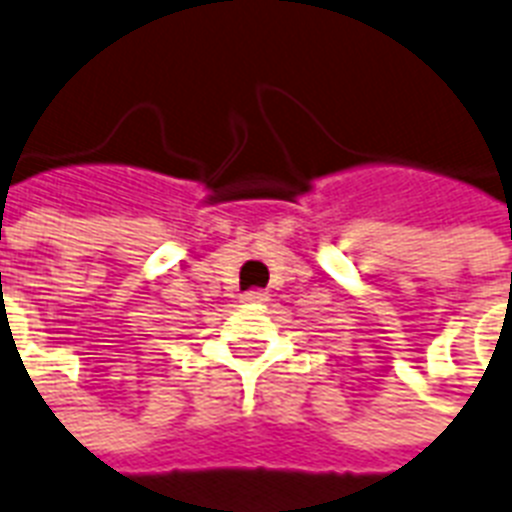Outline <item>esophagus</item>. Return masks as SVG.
<instances>
[{"label":"esophagus","mask_w":512,"mask_h":512,"mask_svg":"<svg viewBox=\"0 0 512 512\" xmlns=\"http://www.w3.org/2000/svg\"><path fill=\"white\" fill-rule=\"evenodd\" d=\"M240 301L243 303H266L269 301V293H264V290H251V293L243 295Z\"/></svg>","instance_id":"1"}]
</instances>
